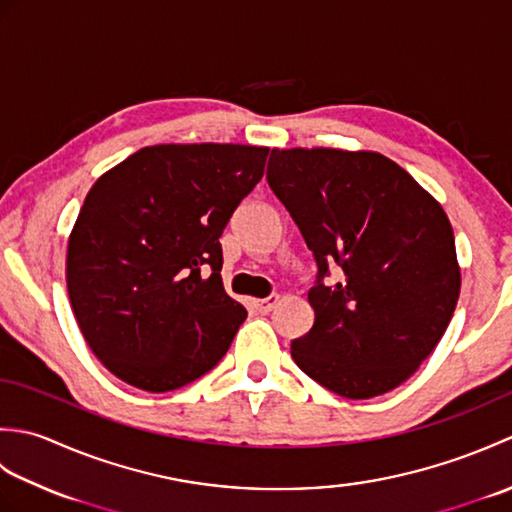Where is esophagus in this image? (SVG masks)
I'll return each instance as SVG.
<instances>
[{"mask_svg":"<svg viewBox=\"0 0 512 512\" xmlns=\"http://www.w3.org/2000/svg\"><path fill=\"white\" fill-rule=\"evenodd\" d=\"M279 301H281L279 295H270L266 299H255L253 306L257 308V312H270L279 306Z\"/></svg>","mask_w":512,"mask_h":512,"instance_id":"34e87169","label":"esophagus"}]
</instances>
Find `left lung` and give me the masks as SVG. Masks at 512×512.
<instances>
[{
	"mask_svg": "<svg viewBox=\"0 0 512 512\" xmlns=\"http://www.w3.org/2000/svg\"><path fill=\"white\" fill-rule=\"evenodd\" d=\"M268 184L319 266L312 330L290 354L343 398H374L416 372L440 343L462 275L447 213L378 151L273 149ZM342 279L325 287L327 266Z\"/></svg>",
	"mask_w": 512,
	"mask_h": 512,
	"instance_id": "left-lung-1",
	"label": "left lung"
}]
</instances>
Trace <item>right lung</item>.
<instances>
[{"instance_id": "1", "label": "right lung", "mask_w": 512, "mask_h": 512, "mask_svg": "<svg viewBox=\"0 0 512 512\" xmlns=\"http://www.w3.org/2000/svg\"><path fill=\"white\" fill-rule=\"evenodd\" d=\"M266 156L257 145H151L85 195L68 237V297L85 343L123 383L178 389L231 347L246 310L224 290L220 235Z\"/></svg>"}]
</instances>
